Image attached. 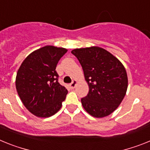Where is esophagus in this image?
Returning a JSON list of instances; mask_svg holds the SVG:
<instances>
[{
    "label": "esophagus",
    "mask_w": 150,
    "mask_h": 150,
    "mask_svg": "<svg viewBox=\"0 0 150 150\" xmlns=\"http://www.w3.org/2000/svg\"><path fill=\"white\" fill-rule=\"evenodd\" d=\"M76 84H77V81L73 80V81H72V82H71V84H69L70 88H71V89H73V88H75V86H76Z\"/></svg>",
    "instance_id": "34e87169"
}]
</instances>
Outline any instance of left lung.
<instances>
[{"instance_id":"1","label":"left lung","mask_w":150,"mask_h":150,"mask_svg":"<svg viewBox=\"0 0 150 150\" xmlns=\"http://www.w3.org/2000/svg\"><path fill=\"white\" fill-rule=\"evenodd\" d=\"M84 71L89 92L81 99L87 112L106 117L118 107L126 94L127 75L122 62L103 48L90 47L71 50Z\"/></svg>"}]
</instances>
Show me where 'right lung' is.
Wrapping results in <instances>:
<instances>
[{
    "label": "right lung",
    "instance_id": "add662e5",
    "mask_svg": "<svg viewBox=\"0 0 150 150\" xmlns=\"http://www.w3.org/2000/svg\"><path fill=\"white\" fill-rule=\"evenodd\" d=\"M67 52L47 45L31 53L18 69L16 88L23 105L39 118H47L60 109L68 91L58 82L57 65Z\"/></svg>",
    "mask_w": 150,
    "mask_h": 150
}]
</instances>
